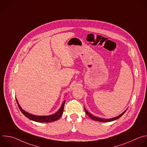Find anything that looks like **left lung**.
Here are the masks:
<instances>
[{
	"mask_svg": "<svg viewBox=\"0 0 147 147\" xmlns=\"http://www.w3.org/2000/svg\"><path fill=\"white\" fill-rule=\"evenodd\" d=\"M84 110H85V112H86V114H87L90 118H91L92 119H93V120H94L98 121H101V122H109V121H114V120H116L119 119L121 116H122L124 115V113L125 112H126V111L127 110V109H125L122 113H121V114L119 115V116H116V117H113V118H111V119H102V118L98 117H96V116H93V115H91L90 113H89V112L86 110V109L85 108H84Z\"/></svg>",
	"mask_w": 147,
	"mask_h": 147,
	"instance_id": "1",
	"label": "left lung"
}]
</instances>
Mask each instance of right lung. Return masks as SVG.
I'll use <instances>...</instances> for the list:
<instances>
[{
    "mask_svg": "<svg viewBox=\"0 0 147 147\" xmlns=\"http://www.w3.org/2000/svg\"><path fill=\"white\" fill-rule=\"evenodd\" d=\"M16 99L20 110L23 113V114L24 116H26L27 118H28L31 120H33L36 122H39V123H49V122H53L54 121L57 120L61 116L63 112L65 103V100L63 102L60 108L59 109V111L54 114H52L49 116H37V115H34L29 113L28 112H27L24 109H23L22 108L20 107V104L18 103V102L17 98H16Z\"/></svg>",
    "mask_w": 147,
    "mask_h": 147,
    "instance_id": "add662e5",
    "label": "right lung"
}]
</instances>
